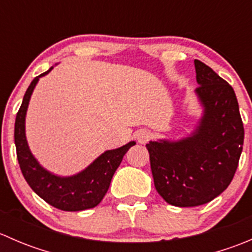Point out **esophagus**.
<instances>
[{"label": "esophagus", "instance_id": "esophagus-1", "mask_svg": "<svg viewBox=\"0 0 252 252\" xmlns=\"http://www.w3.org/2000/svg\"><path fill=\"white\" fill-rule=\"evenodd\" d=\"M150 139H151V134L147 130H140L138 134H136V140H138L139 144L145 145L149 142Z\"/></svg>", "mask_w": 252, "mask_h": 252}]
</instances>
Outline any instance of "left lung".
<instances>
[{
    "instance_id": "obj_1",
    "label": "left lung",
    "mask_w": 252,
    "mask_h": 252,
    "mask_svg": "<svg viewBox=\"0 0 252 252\" xmlns=\"http://www.w3.org/2000/svg\"><path fill=\"white\" fill-rule=\"evenodd\" d=\"M194 64L201 117L185 138L146 145L155 188L178 207L207 204L222 194L234 177L244 144L233 88L201 61Z\"/></svg>"
}]
</instances>
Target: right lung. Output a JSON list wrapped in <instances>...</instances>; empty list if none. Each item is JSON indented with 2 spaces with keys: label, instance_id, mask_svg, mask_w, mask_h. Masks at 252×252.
Returning <instances> with one entry per match:
<instances>
[{
  "label": "right lung",
  "instance_id": "right-lung-1",
  "mask_svg": "<svg viewBox=\"0 0 252 252\" xmlns=\"http://www.w3.org/2000/svg\"><path fill=\"white\" fill-rule=\"evenodd\" d=\"M53 67L32 81L28 88L22 106L18 111L14 124V144L20 169L29 187L42 200L62 211H83L93 208L102 201L110 188L112 177L121 164L124 155L135 141L118 149L107 150L94 159L83 171L73 175H58L41 166L32 155L25 134V118L30 98L40 78L47 75Z\"/></svg>",
  "mask_w": 252,
  "mask_h": 252
}]
</instances>
